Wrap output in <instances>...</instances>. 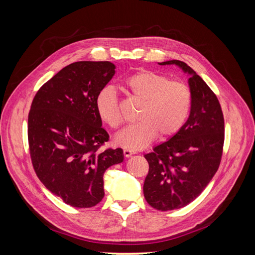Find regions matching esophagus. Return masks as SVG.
Returning <instances> with one entry per match:
<instances>
[{"label":"esophagus","instance_id":"34e87169","mask_svg":"<svg viewBox=\"0 0 255 255\" xmlns=\"http://www.w3.org/2000/svg\"><path fill=\"white\" fill-rule=\"evenodd\" d=\"M123 154H125L126 157H129V156H132V154H134V152L128 150V149H125L123 150Z\"/></svg>","mask_w":255,"mask_h":255}]
</instances>
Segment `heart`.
<instances>
[{
  "mask_svg": "<svg viewBox=\"0 0 255 255\" xmlns=\"http://www.w3.org/2000/svg\"><path fill=\"white\" fill-rule=\"evenodd\" d=\"M123 86L137 101L142 103L134 123L123 128L115 142L123 148L140 150L156 137L174 136L184 126L190 110L189 87L181 81H170L166 75L149 70L130 74ZM96 110L100 119L112 128L122 123L117 92L111 86L102 88L96 98Z\"/></svg>",
  "mask_w": 255,
  "mask_h": 255,
  "instance_id": "1",
  "label": "heart"
}]
</instances>
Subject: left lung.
<instances>
[{
	"mask_svg": "<svg viewBox=\"0 0 255 255\" xmlns=\"http://www.w3.org/2000/svg\"><path fill=\"white\" fill-rule=\"evenodd\" d=\"M158 64L175 65L187 73L191 94L189 117L179 133L144 154L149 163L144 198L164 212L186 206L212 181L222 156L225 119L217 97L189 66L181 60Z\"/></svg>",
	"mask_w": 255,
	"mask_h": 255,
	"instance_id": "left-lung-1",
	"label": "left lung"
}]
</instances>
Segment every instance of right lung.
<instances>
[{
  "instance_id": "1",
  "label": "right lung",
  "mask_w": 255,
  "mask_h": 255,
  "mask_svg": "<svg viewBox=\"0 0 255 255\" xmlns=\"http://www.w3.org/2000/svg\"><path fill=\"white\" fill-rule=\"evenodd\" d=\"M115 69L111 61L70 64L42 85L30 106L27 136L34 170L52 194L73 207L101 202L104 172L125 158L120 148L99 151L110 135L96 98Z\"/></svg>"
}]
</instances>
